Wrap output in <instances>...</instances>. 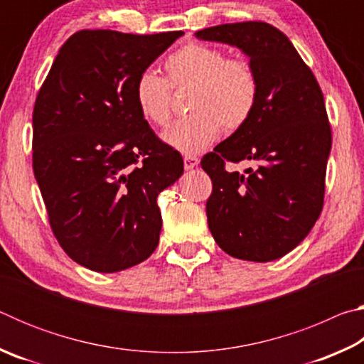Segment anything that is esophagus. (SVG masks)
I'll list each match as a JSON object with an SVG mask.
<instances>
[{
  "label": "esophagus",
  "instance_id": "esophagus-1",
  "mask_svg": "<svg viewBox=\"0 0 364 364\" xmlns=\"http://www.w3.org/2000/svg\"><path fill=\"white\" fill-rule=\"evenodd\" d=\"M183 162H184V168L193 170L194 167H197V165H199V159L194 157V156H184Z\"/></svg>",
  "mask_w": 364,
  "mask_h": 364
}]
</instances>
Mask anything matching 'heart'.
Returning a JSON list of instances; mask_svg holds the SVG:
<instances>
[{
	"mask_svg": "<svg viewBox=\"0 0 364 364\" xmlns=\"http://www.w3.org/2000/svg\"><path fill=\"white\" fill-rule=\"evenodd\" d=\"M167 80L144 70L134 82V102L141 117L156 127L171 115V88H189L188 110L164 134L165 143L183 154L207 149L223 128L234 133L245 125L258 101V77L247 59L228 58L223 49L188 43L165 60Z\"/></svg>",
	"mask_w": 364,
	"mask_h": 364,
	"instance_id": "b5f03b06",
	"label": "heart"
}]
</instances>
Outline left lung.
<instances>
[{
    "label": "left lung",
    "mask_w": 364,
    "mask_h": 364,
    "mask_svg": "<svg viewBox=\"0 0 364 364\" xmlns=\"http://www.w3.org/2000/svg\"><path fill=\"white\" fill-rule=\"evenodd\" d=\"M196 36L239 48L258 77L249 122L200 160L213 184L208 228L228 255L276 260L304 241L323 210L332 144L323 91L291 40L267 22L223 23ZM242 159L257 168L225 170Z\"/></svg>",
    "instance_id": "obj_1"
}]
</instances>
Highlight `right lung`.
I'll list each match as a JSON object with an SVG mask.
<instances>
[{"label": "right lung", "mask_w": 364, "mask_h": 364, "mask_svg": "<svg viewBox=\"0 0 364 364\" xmlns=\"http://www.w3.org/2000/svg\"><path fill=\"white\" fill-rule=\"evenodd\" d=\"M183 32L80 30L54 59L33 109V173L60 247L117 273L159 244L157 196L183 175L134 102V82Z\"/></svg>", "instance_id": "1"}]
</instances>
